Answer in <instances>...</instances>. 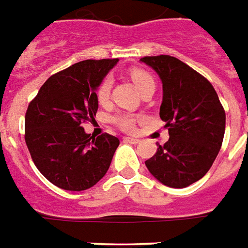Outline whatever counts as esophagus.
<instances>
[{
  "instance_id": "1",
  "label": "esophagus",
  "mask_w": 248,
  "mask_h": 248,
  "mask_svg": "<svg viewBox=\"0 0 248 248\" xmlns=\"http://www.w3.org/2000/svg\"><path fill=\"white\" fill-rule=\"evenodd\" d=\"M124 142L126 143H132V144H137L140 142V140H137V138H133V137H124Z\"/></svg>"
}]
</instances>
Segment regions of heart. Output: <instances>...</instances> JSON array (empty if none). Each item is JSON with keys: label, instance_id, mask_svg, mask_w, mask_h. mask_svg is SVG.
<instances>
[{"label": "heart", "instance_id": "heart-1", "mask_svg": "<svg viewBox=\"0 0 248 248\" xmlns=\"http://www.w3.org/2000/svg\"><path fill=\"white\" fill-rule=\"evenodd\" d=\"M130 77L133 79V82L136 83L137 88L142 92L143 90H146L147 87L155 86V80L152 78V75L146 70H142V69H134L130 73ZM112 88V78L111 77H105L101 83L97 86L96 88V96L97 100L100 101L101 104H104L108 100L110 97V93H111ZM114 123H116L122 129L124 130H133L134 126H136V118H134L132 114H118L115 115L112 118Z\"/></svg>", "mask_w": 248, "mask_h": 248}]
</instances>
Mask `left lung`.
<instances>
[{
    "mask_svg": "<svg viewBox=\"0 0 248 248\" xmlns=\"http://www.w3.org/2000/svg\"><path fill=\"white\" fill-rule=\"evenodd\" d=\"M162 82L160 118L169 140L146 161L148 171L171 188L191 186L205 175L220 151L225 111L213 84L169 55L140 59Z\"/></svg>",
    "mask_w": 248,
    "mask_h": 248,
    "instance_id": "left-lung-1",
    "label": "left lung"
}]
</instances>
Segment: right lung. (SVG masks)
I'll list each match as a JSON object with an SVG mask.
<instances>
[{
	"mask_svg": "<svg viewBox=\"0 0 248 248\" xmlns=\"http://www.w3.org/2000/svg\"><path fill=\"white\" fill-rule=\"evenodd\" d=\"M119 59L84 60L51 75L25 114V143L46 179L66 191H84L108 173L119 140L91 136L83 123L94 120L96 88Z\"/></svg>",
	"mask_w": 248,
	"mask_h": 248,
	"instance_id": "1",
	"label": "right lung"
}]
</instances>
